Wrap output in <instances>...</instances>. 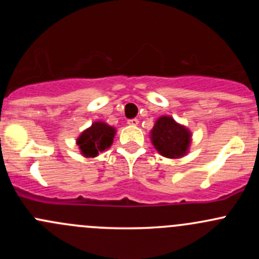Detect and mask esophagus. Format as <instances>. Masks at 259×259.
Instances as JSON below:
<instances>
[{"mask_svg":"<svg viewBox=\"0 0 259 259\" xmlns=\"http://www.w3.org/2000/svg\"><path fill=\"white\" fill-rule=\"evenodd\" d=\"M127 124L132 125V126H137V125L139 124V120H138L137 117H134V119H129L127 120Z\"/></svg>","mask_w":259,"mask_h":259,"instance_id":"esophagus-1","label":"esophagus"}]
</instances>
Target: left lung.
I'll use <instances>...</instances> for the list:
<instances>
[{"label":"left lung","instance_id":"left-lung-1","mask_svg":"<svg viewBox=\"0 0 259 259\" xmlns=\"http://www.w3.org/2000/svg\"><path fill=\"white\" fill-rule=\"evenodd\" d=\"M151 142L163 156L180 158L189 148L190 133L187 127L174 121L173 117L161 116L151 130Z\"/></svg>","mask_w":259,"mask_h":259}]
</instances>
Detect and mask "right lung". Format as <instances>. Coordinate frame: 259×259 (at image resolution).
Masks as SVG:
<instances>
[{"mask_svg": "<svg viewBox=\"0 0 259 259\" xmlns=\"http://www.w3.org/2000/svg\"><path fill=\"white\" fill-rule=\"evenodd\" d=\"M114 137V127L109 126L105 122L96 121L80 135L77 145L83 156L94 158L113 144Z\"/></svg>", "mask_w": 259, "mask_h": 259, "instance_id": "add662e5", "label": "right lung"}]
</instances>
